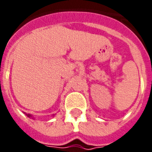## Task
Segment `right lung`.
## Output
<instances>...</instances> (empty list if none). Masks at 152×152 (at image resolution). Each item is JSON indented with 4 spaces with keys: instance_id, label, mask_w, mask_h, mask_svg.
Returning a JSON list of instances; mask_svg holds the SVG:
<instances>
[{
    "instance_id": "1",
    "label": "right lung",
    "mask_w": 152,
    "mask_h": 152,
    "mask_svg": "<svg viewBox=\"0 0 152 152\" xmlns=\"http://www.w3.org/2000/svg\"><path fill=\"white\" fill-rule=\"evenodd\" d=\"M27 115H28V117H31V115H30V114H27Z\"/></svg>"
}]
</instances>
